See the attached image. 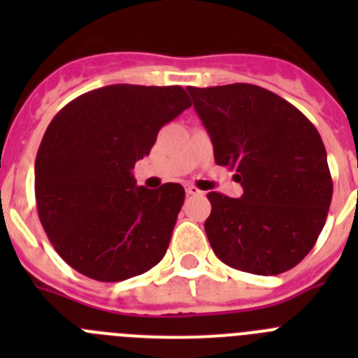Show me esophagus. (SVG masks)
<instances>
[{"instance_id": "esophagus-1", "label": "esophagus", "mask_w": 358, "mask_h": 358, "mask_svg": "<svg viewBox=\"0 0 358 358\" xmlns=\"http://www.w3.org/2000/svg\"><path fill=\"white\" fill-rule=\"evenodd\" d=\"M186 194L188 195H202V192L201 189L197 188V186H194V185H186Z\"/></svg>"}]
</instances>
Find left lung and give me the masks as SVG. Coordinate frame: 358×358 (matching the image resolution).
<instances>
[{
	"label": "left lung",
	"instance_id": "8db88e82",
	"mask_svg": "<svg viewBox=\"0 0 358 358\" xmlns=\"http://www.w3.org/2000/svg\"><path fill=\"white\" fill-rule=\"evenodd\" d=\"M213 143L235 170L240 199L210 192L204 222L215 255L258 276L296 267L321 235L334 194L327 148L301 110L252 84L186 87Z\"/></svg>",
	"mask_w": 358,
	"mask_h": 358
}]
</instances>
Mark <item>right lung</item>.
I'll list each match as a JSON object with an SVG mask.
<instances>
[{"label": "right lung", "mask_w": 358, "mask_h": 358, "mask_svg": "<svg viewBox=\"0 0 358 358\" xmlns=\"http://www.w3.org/2000/svg\"><path fill=\"white\" fill-rule=\"evenodd\" d=\"M192 106L181 85L115 84L62 107L36 157L39 220L62 260L96 281L147 273L169 249L185 188L136 186V161Z\"/></svg>", "instance_id": "1"}]
</instances>
